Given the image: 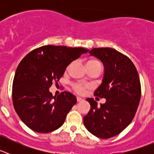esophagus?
<instances>
[{
    "label": "esophagus",
    "instance_id": "obj_1",
    "mask_svg": "<svg viewBox=\"0 0 154 154\" xmlns=\"http://www.w3.org/2000/svg\"><path fill=\"white\" fill-rule=\"evenodd\" d=\"M83 101V99H82L81 97H77V102H82Z\"/></svg>",
    "mask_w": 154,
    "mask_h": 154
}]
</instances>
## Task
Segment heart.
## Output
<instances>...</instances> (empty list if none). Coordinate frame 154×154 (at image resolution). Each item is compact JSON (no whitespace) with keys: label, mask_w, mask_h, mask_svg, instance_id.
<instances>
[{"label":"heart","mask_w":154,"mask_h":154,"mask_svg":"<svg viewBox=\"0 0 154 154\" xmlns=\"http://www.w3.org/2000/svg\"><path fill=\"white\" fill-rule=\"evenodd\" d=\"M86 65H102L101 63L99 62L96 60H89V62H87ZM85 85H83V84H81V83H78V84H75L74 85V89H75L76 92H83L84 89H85Z\"/></svg>","instance_id":"b5f03b06"}]
</instances>
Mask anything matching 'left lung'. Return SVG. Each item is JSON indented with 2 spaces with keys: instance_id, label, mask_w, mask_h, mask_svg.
<instances>
[{
  "instance_id": "obj_1",
  "label": "left lung",
  "mask_w": 154,
  "mask_h": 154,
  "mask_svg": "<svg viewBox=\"0 0 154 154\" xmlns=\"http://www.w3.org/2000/svg\"><path fill=\"white\" fill-rule=\"evenodd\" d=\"M89 53L104 66L103 81L94 95L105 98L106 103L97 106L92 98L86 99L91 108L83 123L94 136L109 139L119 134L134 118L140 100V82L132 61L116 50L99 48Z\"/></svg>"
}]
</instances>
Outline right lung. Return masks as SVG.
Wrapping results in <instances>:
<instances>
[{"label":"right lung","mask_w":154,"mask_h":154,"mask_svg":"<svg viewBox=\"0 0 154 154\" xmlns=\"http://www.w3.org/2000/svg\"><path fill=\"white\" fill-rule=\"evenodd\" d=\"M88 51L83 48L45 45L31 51L19 63L12 99L16 112L28 128L46 133L62 126L77 99L69 92L53 96L49 88L59 81L71 62Z\"/></svg>","instance_id":"1"}]
</instances>
